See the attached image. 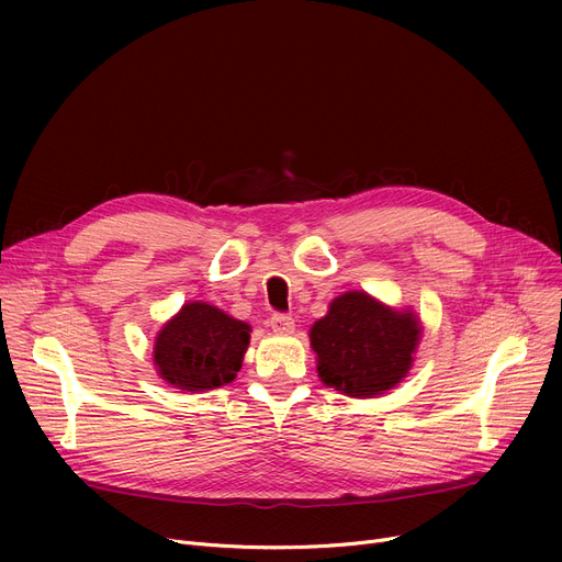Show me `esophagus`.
I'll list each match as a JSON object with an SVG mask.
<instances>
[{"instance_id":"esophagus-1","label":"esophagus","mask_w":562,"mask_h":562,"mask_svg":"<svg viewBox=\"0 0 562 562\" xmlns=\"http://www.w3.org/2000/svg\"><path fill=\"white\" fill-rule=\"evenodd\" d=\"M269 323H271L273 333H278V335H291L293 328H296V323H293V318L289 314H282V312H276L269 318Z\"/></svg>"}]
</instances>
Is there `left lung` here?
I'll return each mask as SVG.
<instances>
[{"label":"left lung","mask_w":562,"mask_h":562,"mask_svg":"<svg viewBox=\"0 0 562 562\" xmlns=\"http://www.w3.org/2000/svg\"><path fill=\"white\" fill-rule=\"evenodd\" d=\"M422 328L412 314L394 312L362 291L330 303L310 333L326 385L358 398L385 394L405 378Z\"/></svg>","instance_id":"obj_1"}]
</instances>
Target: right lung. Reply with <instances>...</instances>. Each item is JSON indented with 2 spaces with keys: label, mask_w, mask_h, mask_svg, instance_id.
Returning a JSON list of instances; mask_svg holds the SVG:
<instances>
[{
  "label": "right lung",
  "mask_w": 562,
  "mask_h": 562,
  "mask_svg": "<svg viewBox=\"0 0 562 562\" xmlns=\"http://www.w3.org/2000/svg\"><path fill=\"white\" fill-rule=\"evenodd\" d=\"M250 326L206 303H189L155 344V364L170 385L202 392L227 385L241 369Z\"/></svg>",
  "instance_id": "add662e5"
}]
</instances>
